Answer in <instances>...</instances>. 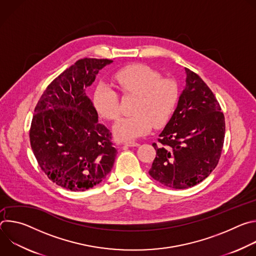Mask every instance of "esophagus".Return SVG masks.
<instances>
[{
	"mask_svg": "<svg viewBox=\"0 0 256 256\" xmlns=\"http://www.w3.org/2000/svg\"><path fill=\"white\" fill-rule=\"evenodd\" d=\"M124 146H128V147H138V146H140V144L136 142H124Z\"/></svg>",
	"mask_w": 256,
	"mask_h": 256,
	"instance_id": "1",
	"label": "esophagus"
}]
</instances>
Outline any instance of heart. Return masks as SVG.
Returning a JSON list of instances; mask_svg holds the SVG:
<instances>
[{"label": "heart", "mask_w": 256, "mask_h": 256, "mask_svg": "<svg viewBox=\"0 0 256 256\" xmlns=\"http://www.w3.org/2000/svg\"><path fill=\"white\" fill-rule=\"evenodd\" d=\"M112 79L124 94L136 96L134 114L118 118L114 124V134L118 140H136L147 134L153 126L160 128L169 122L178 101L175 83L161 79L158 72L144 64L126 66L118 70ZM93 105L103 118L114 120L118 114V94L106 85L95 88Z\"/></svg>", "instance_id": "b5f03b06"}]
</instances>
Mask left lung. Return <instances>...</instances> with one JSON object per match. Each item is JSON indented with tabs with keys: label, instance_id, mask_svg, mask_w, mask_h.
<instances>
[{
	"label": "left lung",
	"instance_id": "obj_1",
	"mask_svg": "<svg viewBox=\"0 0 256 256\" xmlns=\"http://www.w3.org/2000/svg\"><path fill=\"white\" fill-rule=\"evenodd\" d=\"M186 70V86L175 110L153 144L149 174L165 186L184 190L200 184L216 166L225 138L220 104L196 72Z\"/></svg>",
	"mask_w": 256,
	"mask_h": 256
}]
</instances>
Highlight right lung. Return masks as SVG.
Masks as SVG:
<instances>
[{"instance_id":"obj_1","label":"right lung","mask_w":256,"mask_h":256,"mask_svg":"<svg viewBox=\"0 0 256 256\" xmlns=\"http://www.w3.org/2000/svg\"><path fill=\"white\" fill-rule=\"evenodd\" d=\"M112 62L106 58L77 60L48 86L35 106L31 149L42 170L62 188H92L112 169L118 150L112 132L98 122L86 94L99 70Z\"/></svg>"}]
</instances>
